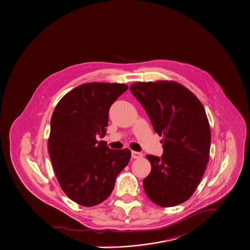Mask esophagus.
<instances>
[{
	"label": "esophagus",
	"mask_w": 250,
	"mask_h": 250,
	"mask_svg": "<svg viewBox=\"0 0 250 250\" xmlns=\"http://www.w3.org/2000/svg\"><path fill=\"white\" fill-rule=\"evenodd\" d=\"M143 157V154L140 152H136V151H132V158L133 159H140Z\"/></svg>",
	"instance_id": "esophagus-1"
}]
</instances>
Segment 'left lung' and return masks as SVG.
Wrapping results in <instances>:
<instances>
[{
    "label": "left lung",
    "instance_id": "8db88e82",
    "mask_svg": "<svg viewBox=\"0 0 250 250\" xmlns=\"http://www.w3.org/2000/svg\"><path fill=\"white\" fill-rule=\"evenodd\" d=\"M130 90L154 131L164 137V154L146 156L151 172L143 180L144 191L161 207L179 205L195 191L209 162L211 130L205 108L174 81L134 83Z\"/></svg>",
    "mask_w": 250,
    "mask_h": 250
}]
</instances>
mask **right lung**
I'll list each match as a JSON object with an SVG mask.
<instances>
[{
  "mask_svg": "<svg viewBox=\"0 0 250 250\" xmlns=\"http://www.w3.org/2000/svg\"><path fill=\"white\" fill-rule=\"evenodd\" d=\"M128 88L124 83H87L66 93L51 118L48 151L58 182L74 202L92 207L111 193L131 151L104 141L108 109Z\"/></svg>",
  "mask_w": 250,
  "mask_h": 250,
  "instance_id": "add662e5",
  "label": "right lung"
}]
</instances>
